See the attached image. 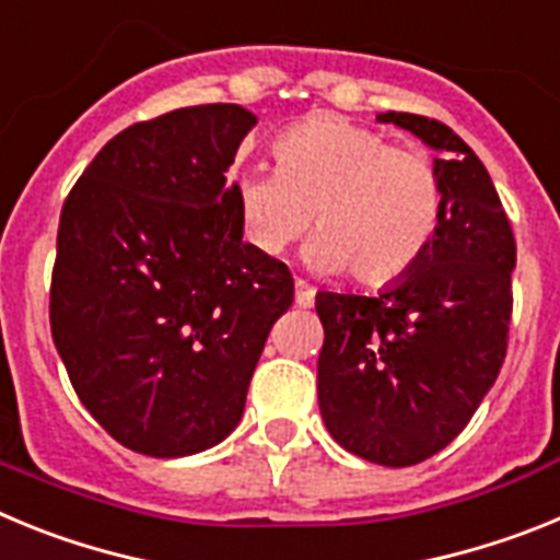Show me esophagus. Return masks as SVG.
<instances>
[{"label": "esophagus", "mask_w": 560, "mask_h": 560, "mask_svg": "<svg viewBox=\"0 0 560 560\" xmlns=\"http://www.w3.org/2000/svg\"><path fill=\"white\" fill-rule=\"evenodd\" d=\"M294 296H296V305H300V308H311V305H314V300H316V289H314V285L305 283V280H296Z\"/></svg>", "instance_id": "1"}]
</instances>
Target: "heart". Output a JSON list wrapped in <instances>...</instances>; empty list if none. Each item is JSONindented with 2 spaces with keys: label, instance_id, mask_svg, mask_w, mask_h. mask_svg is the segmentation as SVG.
I'll return each mask as SVG.
<instances>
[{
  "label": "heart",
  "instance_id": "b5f03b06",
  "mask_svg": "<svg viewBox=\"0 0 560 560\" xmlns=\"http://www.w3.org/2000/svg\"><path fill=\"white\" fill-rule=\"evenodd\" d=\"M271 153L277 171H246L232 182L241 230L260 255H283L314 219L311 266L389 285L432 249L446 185L423 148L393 145L375 128L316 114L285 128Z\"/></svg>",
  "mask_w": 560,
  "mask_h": 560
}]
</instances>
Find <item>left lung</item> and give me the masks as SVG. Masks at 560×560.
Masks as SVG:
<instances>
[{
	"instance_id": "obj_1",
	"label": "left lung",
	"mask_w": 560,
	"mask_h": 560,
	"mask_svg": "<svg viewBox=\"0 0 560 560\" xmlns=\"http://www.w3.org/2000/svg\"><path fill=\"white\" fill-rule=\"evenodd\" d=\"M443 151L446 212L432 249L375 296L316 294L325 345L316 389L341 448L404 468L446 448L493 387L513 314L516 237L477 153L440 120L387 112Z\"/></svg>"
}]
</instances>
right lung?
<instances>
[{
    "instance_id": "right-lung-1",
    "label": "right lung",
    "mask_w": 560,
    "mask_h": 560,
    "mask_svg": "<svg viewBox=\"0 0 560 560\" xmlns=\"http://www.w3.org/2000/svg\"><path fill=\"white\" fill-rule=\"evenodd\" d=\"M255 122L237 103L133 122L63 201L52 341L83 407L131 452L221 443L294 303L289 266L244 244L226 182Z\"/></svg>"
}]
</instances>
